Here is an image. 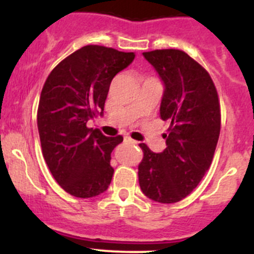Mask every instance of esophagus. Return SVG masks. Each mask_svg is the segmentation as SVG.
<instances>
[{
  "label": "esophagus",
  "mask_w": 254,
  "mask_h": 254,
  "mask_svg": "<svg viewBox=\"0 0 254 254\" xmlns=\"http://www.w3.org/2000/svg\"><path fill=\"white\" fill-rule=\"evenodd\" d=\"M124 141L125 142H129V143H137L136 141H135V140H132L130 136H125L124 137Z\"/></svg>",
  "instance_id": "obj_1"
}]
</instances>
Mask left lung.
Here are the masks:
<instances>
[{
    "label": "left lung",
    "instance_id": "obj_1",
    "mask_svg": "<svg viewBox=\"0 0 254 254\" xmlns=\"http://www.w3.org/2000/svg\"><path fill=\"white\" fill-rule=\"evenodd\" d=\"M142 55L165 83L160 117L170 127L163 152L139 145V184L152 200L177 203L196 188L211 165L221 129L219 96L209 72L184 51L162 49Z\"/></svg>",
    "mask_w": 254,
    "mask_h": 254
}]
</instances>
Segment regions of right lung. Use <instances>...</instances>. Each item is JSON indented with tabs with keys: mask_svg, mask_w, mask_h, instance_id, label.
Returning <instances> with one entry per match:
<instances>
[{
	"mask_svg": "<svg viewBox=\"0 0 254 254\" xmlns=\"http://www.w3.org/2000/svg\"><path fill=\"white\" fill-rule=\"evenodd\" d=\"M134 58V53L86 45L59 63L43 86L37 114L42 152L55 181L71 195L92 198L111 184V153L123 136H104L87 122L103 114L112 79Z\"/></svg>",
	"mask_w": 254,
	"mask_h": 254,
	"instance_id": "add662e5",
	"label": "right lung"
}]
</instances>
